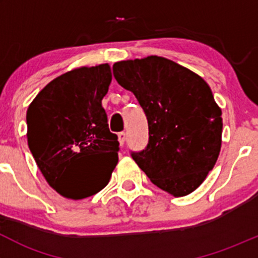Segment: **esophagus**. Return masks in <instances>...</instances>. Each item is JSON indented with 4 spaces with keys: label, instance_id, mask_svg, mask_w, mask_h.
Wrapping results in <instances>:
<instances>
[{
    "label": "esophagus",
    "instance_id": "34e87169",
    "mask_svg": "<svg viewBox=\"0 0 258 258\" xmlns=\"http://www.w3.org/2000/svg\"><path fill=\"white\" fill-rule=\"evenodd\" d=\"M124 141H126V134H124V132H119V134H118V142H119V145L123 146L124 145Z\"/></svg>",
    "mask_w": 258,
    "mask_h": 258
}]
</instances>
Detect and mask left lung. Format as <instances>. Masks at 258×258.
Segmentation results:
<instances>
[{
	"label": "left lung",
	"instance_id": "obj_1",
	"mask_svg": "<svg viewBox=\"0 0 258 258\" xmlns=\"http://www.w3.org/2000/svg\"><path fill=\"white\" fill-rule=\"evenodd\" d=\"M118 85L136 96L148 122V144L132 158L153 184L175 197L194 192L221 150L222 117L206 81L171 59L116 62Z\"/></svg>",
	"mask_w": 258,
	"mask_h": 258
}]
</instances>
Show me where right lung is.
Masks as SVG:
<instances>
[{"label": "right lung", "instance_id": "right-lung-1", "mask_svg": "<svg viewBox=\"0 0 258 258\" xmlns=\"http://www.w3.org/2000/svg\"><path fill=\"white\" fill-rule=\"evenodd\" d=\"M111 80L108 63L72 70L51 81L27 110L28 147L49 186L67 199L101 191L118 161L119 144L102 107Z\"/></svg>", "mask_w": 258, "mask_h": 258}]
</instances>
